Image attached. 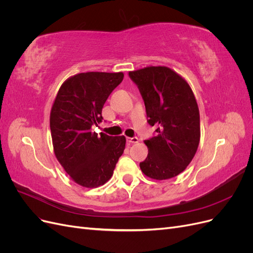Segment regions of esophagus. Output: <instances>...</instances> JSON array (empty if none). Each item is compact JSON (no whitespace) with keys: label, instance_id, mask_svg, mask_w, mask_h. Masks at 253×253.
I'll list each match as a JSON object with an SVG mask.
<instances>
[{"label":"esophagus","instance_id":"34e87169","mask_svg":"<svg viewBox=\"0 0 253 253\" xmlns=\"http://www.w3.org/2000/svg\"><path fill=\"white\" fill-rule=\"evenodd\" d=\"M126 140L128 143H137L139 141V139L137 138V137H127Z\"/></svg>","mask_w":253,"mask_h":253}]
</instances>
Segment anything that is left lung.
<instances>
[{"label": "left lung", "mask_w": 253, "mask_h": 253, "mask_svg": "<svg viewBox=\"0 0 253 253\" xmlns=\"http://www.w3.org/2000/svg\"><path fill=\"white\" fill-rule=\"evenodd\" d=\"M139 88L148 122L157 135L144 140L149 153L140 169L156 180L175 177L186 170L201 139L200 110L189 83L167 66L128 72Z\"/></svg>", "instance_id": "left-lung-1"}]
</instances>
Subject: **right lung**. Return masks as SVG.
Segmentation results:
<instances>
[{
    "label": "right lung",
    "mask_w": 253,
    "mask_h": 253,
    "mask_svg": "<svg viewBox=\"0 0 253 253\" xmlns=\"http://www.w3.org/2000/svg\"><path fill=\"white\" fill-rule=\"evenodd\" d=\"M124 73L87 72L66 79L52 103L49 125L56 158L70 177L85 188L102 186L113 175L126 137L91 132Z\"/></svg>",
    "instance_id": "1"
}]
</instances>
